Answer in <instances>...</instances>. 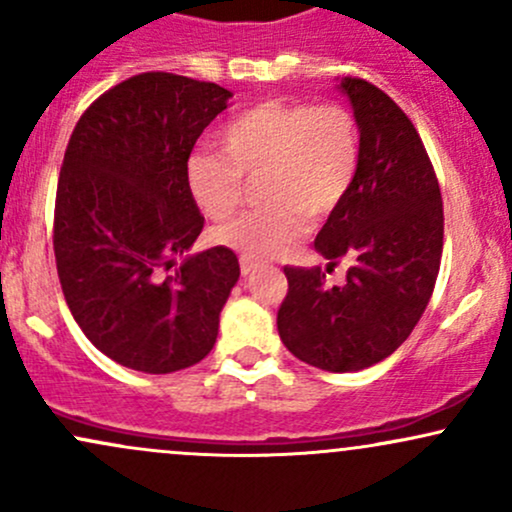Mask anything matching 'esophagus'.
Instances as JSON below:
<instances>
[{"mask_svg": "<svg viewBox=\"0 0 512 512\" xmlns=\"http://www.w3.org/2000/svg\"><path fill=\"white\" fill-rule=\"evenodd\" d=\"M257 267H260V262L252 260V257H248V255H240V272H243V276L252 274Z\"/></svg>", "mask_w": 512, "mask_h": 512, "instance_id": "34e87169", "label": "esophagus"}]
</instances>
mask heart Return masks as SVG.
<instances>
[{"instance_id": "1", "label": "heart", "mask_w": 512, "mask_h": 512, "mask_svg": "<svg viewBox=\"0 0 512 512\" xmlns=\"http://www.w3.org/2000/svg\"><path fill=\"white\" fill-rule=\"evenodd\" d=\"M221 154L197 151L185 178L197 207L221 221L243 199V178L260 180V202L214 231V240L269 260L301 238L308 219H325L349 195L361 161V132L342 105L267 101L233 115L216 134Z\"/></svg>"}]
</instances>
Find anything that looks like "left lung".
I'll list each match as a JSON object with an SVG mask.
<instances>
[{
  "instance_id": "1",
  "label": "left lung",
  "mask_w": 512,
  "mask_h": 512,
  "mask_svg": "<svg viewBox=\"0 0 512 512\" xmlns=\"http://www.w3.org/2000/svg\"><path fill=\"white\" fill-rule=\"evenodd\" d=\"M361 161L315 250L327 269L349 260L344 286L320 267H284L289 293L276 315L286 349L310 366L354 373L402 346L424 315L443 255V202L419 132L378 86L344 76Z\"/></svg>"
}]
</instances>
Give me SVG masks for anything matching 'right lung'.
<instances>
[{
    "label": "right lung",
    "mask_w": 512,
    "mask_h": 512,
    "mask_svg": "<svg viewBox=\"0 0 512 512\" xmlns=\"http://www.w3.org/2000/svg\"><path fill=\"white\" fill-rule=\"evenodd\" d=\"M231 96L209 81L146 72L103 93L69 139L57 274L76 325L120 366L173 373L214 349L240 264L223 245L187 255L204 219L185 166Z\"/></svg>",
    "instance_id": "add662e5"
}]
</instances>
